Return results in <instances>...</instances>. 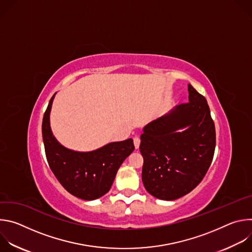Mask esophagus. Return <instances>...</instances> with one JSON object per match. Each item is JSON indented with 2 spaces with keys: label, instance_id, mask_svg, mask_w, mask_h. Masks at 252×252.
<instances>
[{
  "label": "esophagus",
  "instance_id": "34e87169",
  "mask_svg": "<svg viewBox=\"0 0 252 252\" xmlns=\"http://www.w3.org/2000/svg\"><path fill=\"white\" fill-rule=\"evenodd\" d=\"M133 143H134V148L137 150L138 147H139V145H140V138H139L137 135H135V136L133 137Z\"/></svg>",
  "mask_w": 252,
  "mask_h": 252
}]
</instances>
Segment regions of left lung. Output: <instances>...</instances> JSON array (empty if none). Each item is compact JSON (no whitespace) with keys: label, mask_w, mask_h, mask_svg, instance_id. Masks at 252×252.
I'll list each match as a JSON object with an SVG mask.
<instances>
[{"label":"left lung","mask_w":252,"mask_h":252,"mask_svg":"<svg viewBox=\"0 0 252 252\" xmlns=\"http://www.w3.org/2000/svg\"><path fill=\"white\" fill-rule=\"evenodd\" d=\"M188 103L155 120L140 135L141 179L157 198L174 200L195 189L215 150V127L205 97L189 85Z\"/></svg>","instance_id":"8db88e82"}]
</instances>
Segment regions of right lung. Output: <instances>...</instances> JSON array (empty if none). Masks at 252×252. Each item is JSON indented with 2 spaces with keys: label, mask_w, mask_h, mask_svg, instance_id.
Listing matches in <instances>:
<instances>
[{
  "label": "right lung",
  "mask_w": 252,
  "mask_h": 252,
  "mask_svg": "<svg viewBox=\"0 0 252 252\" xmlns=\"http://www.w3.org/2000/svg\"><path fill=\"white\" fill-rule=\"evenodd\" d=\"M55 94L44 115L42 132L49 165L60 184L70 193L85 200H94L112 188L118 169L133 152V140L107 143L89 153L65 149L55 138L50 126V112Z\"/></svg>",
  "instance_id": "right-lung-1"
}]
</instances>
